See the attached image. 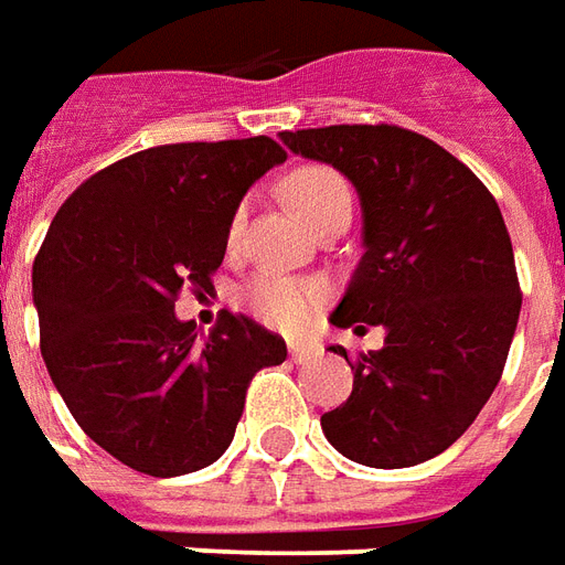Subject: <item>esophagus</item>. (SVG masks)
<instances>
[{"label":"esophagus","mask_w":565,"mask_h":565,"mask_svg":"<svg viewBox=\"0 0 565 565\" xmlns=\"http://www.w3.org/2000/svg\"><path fill=\"white\" fill-rule=\"evenodd\" d=\"M318 354L311 344H302V342H290V356H294V363H306L311 356Z\"/></svg>","instance_id":"obj_1"}]
</instances>
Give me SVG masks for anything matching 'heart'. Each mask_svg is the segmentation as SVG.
Returning <instances> with one entry per match:
<instances>
[{"label": "heart", "instance_id": "obj_1", "mask_svg": "<svg viewBox=\"0 0 565 565\" xmlns=\"http://www.w3.org/2000/svg\"><path fill=\"white\" fill-rule=\"evenodd\" d=\"M284 196L294 205L308 226H318L330 211L351 209V186L342 174L330 166H302L294 169L284 181ZM245 223V205H238L226 226V242L235 245ZM245 306L250 315L266 320L281 330H299L306 327L311 315L318 311L323 290L315 281H299V278H284V275H254L242 290Z\"/></svg>", "mask_w": 565, "mask_h": 565}]
</instances>
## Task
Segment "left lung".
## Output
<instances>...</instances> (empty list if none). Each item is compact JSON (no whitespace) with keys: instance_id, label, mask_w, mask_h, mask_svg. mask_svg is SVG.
<instances>
[{"instance_id":"1","label":"left lung","mask_w":565,"mask_h":565,"mask_svg":"<svg viewBox=\"0 0 565 565\" xmlns=\"http://www.w3.org/2000/svg\"><path fill=\"white\" fill-rule=\"evenodd\" d=\"M351 178L363 259L335 327H384V348L348 356L354 391L320 417L348 460L405 469L450 448L497 391L521 315V281L497 199L454 153L393 124L281 132Z\"/></svg>"}]
</instances>
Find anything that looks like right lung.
Masks as SVG:
<instances>
[{
    "mask_svg": "<svg viewBox=\"0 0 565 565\" xmlns=\"http://www.w3.org/2000/svg\"><path fill=\"white\" fill-rule=\"evenodd\" d=\"M287 150L269 136L139 150L60 205L32 266L44 366L87 436L153 478L205 469L230 448L278 332L223 311L199 339L181 290H211L247 186Z\"/></svg>",
    "mask_w": 565,
    "mask_h": 565,
    "instance_id": "1",
    "label": "right lung"
}]
</instances>
